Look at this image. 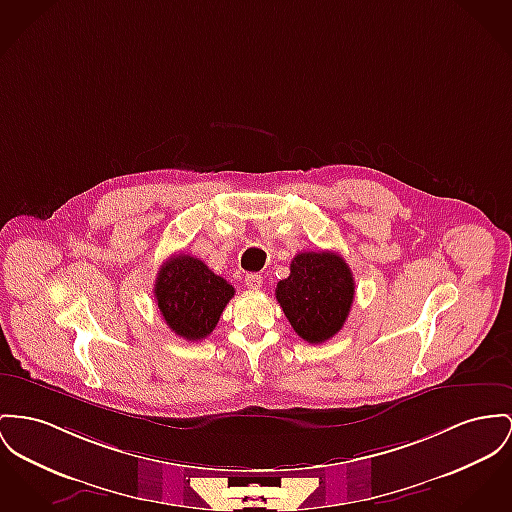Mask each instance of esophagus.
<instances>
[{
	"instance_id": "esophagus-1",
	"label": "esophagus",
	"mask_w": 512,
	"mask_h": 512,
	"mask_svg": "<svg viewBox=\"0 0 512 512\" xmlns=\"http://www.w3.org/2000/svg\"><path fill=\"white\" fill-rule=\"evenodd\" d=\"M244 285H246L248 289H260V287H262V275H258V273H246V275H244Z\"/></svg>"
}]
</instances>
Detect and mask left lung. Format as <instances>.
Returning a JSON list of instances; mask_svg holds the SVG:
<instances>
[{
  "label": "left lung",
  "mask_w": 512,
  "mask_h": 512,
  "mask_svg": "<svg viewBox=\"0 0 512 512\" xmlns=\"http://www.w3.org/2000/svg\"><path fill=\"white\" fill-rule=\"evenodd\" d=\"M353 297V273L336 252L297 254L289 277L275 287L279 307L293 330L308 343H322L340 332Z\"/></svg>",
  "instance_id": "left-lung-1"
}]
</instances>
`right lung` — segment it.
Listing matches in <instances>:
<instances>
[{"instance_id":"add662e5","label":"right lung","mask_w":512,"mask_h":512,"mask_svg":"<svg viewBox=\"0 0 512 512\" xmlns=\"http://www.w3.org/2000/svg\"><path fill=\"white\" fill-rule=\"evenodd\" d=\"M233 295L235 287L227 279L190 254L169 258L155 279V299L167 326L188 341L213 332Z\"/></svg>"}]
</instances>
